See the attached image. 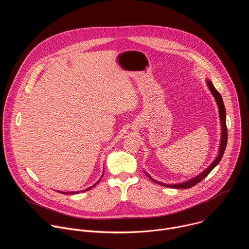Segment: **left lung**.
Wrapping results in <instances>:
<instances>
[{"label": "left lung", "instance_id": "obj_1", "mask_svg": "<svg viewBox=\"0 0 249 249\" xmlns=\"http://www.w3.org/2000/svg\"><path fill=\"white\" fill-rule=\"evenodd\" d=\"M207 86L211 91V93L213 94V96H214V98L216 99V102L218 104V107H219V114H220V121H221V127H222V132H221V143H220V147H219V154H218V157L214 160V161H213L203 172H201L199 175L193 177V178L187 180V181H184V182H181V183H175V184H165V183H162V182H159L157 180H155L154 178H152V177L147 173V176L149 177V178H151L154 182L160 184V185H163V186H166V187H170V188H176V189H186V188H190V187H193L194 185H196L197 183H199L201 180H203L205 177L215 168L216 165H218V163L220 162V160H222L223 158V155L225 153V150H226V147H227V142H228V129H227V124H226V108H225V105H224V101H223V98H222V95L220 94V92L215 89V87L213 86L212 82L207 80Z\"/></svg>", "mask_w": 249, "mask_h": 249}]
</instances>
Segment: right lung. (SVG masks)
<instances>
[{"label": "right lung", "mask_w": 249, "mask_h": 249, "mask_svg": "<svg viewBox=\"0 0 249 249\" xmlns=\"http://www.w3.org/2000/svg\"><path fill=\"white\" fill-rule=\"evenodd\" d=\"M97 183H98V181H97V182H96V183H95V184H94V185H92V186H90V187H89V188H88V189H86V190H84V191H87V190H89V189H90V188H92V187H94V186H95V185H96V184H97ZM59 192H60V193H62V194H77V193H79V191H78V192H63V191H59Z\"/></svg>", "instance_id": "obj_1"}]
</instances>
